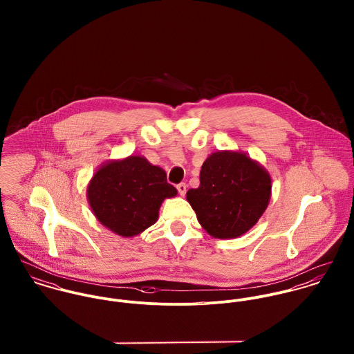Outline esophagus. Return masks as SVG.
Wrapping results in <instances>:
<instances>
[{
	"instance_id": "1",
	"label": "esophagus",
	"mask_w": 354,
	"mask_h": 354,
	"mask_svg": "<svg viewBox=\"0 0 354 354\" xmlns=\"http://www.w3.org/2000/svg\"><path fill=\"white\" fill-rule=\"evenodd\" d=\"M177 189H178V194H180L181 196H184V195L187 194V184H184V183L178 184V185H177Z\"/></svg>"
}]
</instances>
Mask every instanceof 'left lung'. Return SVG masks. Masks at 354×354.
<instances>
[{"mask_svg": "<svg viewBox=\"0 0 354 354\" xmlns=\"http://www.w3.org/2000/svg\"><path fill=\"white\" fill-rule=\"evenodd\" d=\"M270 173L245 152H212L201 185L187 192L203 229L214 239H236L257 223L271 198Z\"/></svg>", "mask_w": 354, "mask_h": 354, "instance_id": "8db88e82", "label": "left lung"}]
</instances>
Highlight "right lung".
Here are the masks:
<instances>
[{
    "label": "right lung",
    "instance_id": "add662e5",
    "mask_svg": "<svg viewBox=\"0 0 354 354\" xmlns=\"http://www.w3.org/2000/svg\"><path fill=\"white\" fill-rule=\"evenodd\" d=\"M177 196L166 173L142 155L107 160L87 187V201L104 227L121 237H135L158 221L165 199Z\"/></svg>",
    "mask_w": 354,
    "mask_h": 354
}]
</instances>
